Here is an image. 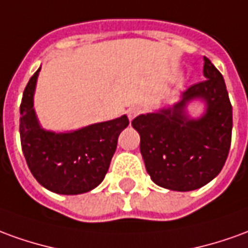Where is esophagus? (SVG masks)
I'll return each mask as SVG.
<instances>
[{
  "label": "esophagus",
  "mask_w": 248,
  "mask_h": 248,
  "mask_svg": "<svg viewBox=\"0 0 248 248\" xmlns=\"http://www.w3.org/2000/svg\"><path fill=\"white\" fill-rule=\"evenodd\" d=\"M141 107L140 106H131L127 108V117H129V119L131 121V119H134L137 117V115H140L141 114Z\"/></svg>",
  "instance_id": "esophagus-1"
}]
</instances>
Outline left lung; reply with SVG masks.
Segmentation results:
<instances>
[{
    "mask_svg": "<svg viewBox=\"0 0 248 248\" xmlns=\"http://www.w3.org/2000/svg\"><path fill=\"white\" fill-rule=\"evenodd\" d=\"M204 82L190 86L173 108L133 119L141 137V154L150 178L172 190H193L214 180L224 166L231 146L232 106L219 70L204 58ZM195 97L207 102L197 121L184 115L185 103Z\"/></svg>",
    "mask_w": 248,
    "mask_h": 248,
    "instance_id": "1",
    "label": "left lung"
}]
</instances>
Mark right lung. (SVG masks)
I'll list each match as a JSON object with an SVG mask.
<instances>
[{
  "label": "right lung",
  "mask_w": 248,
  "mask_h": 248,
  "mask_svg": "<svg viewBox=\"0 0 248 248\" xmlns=\"http://www.w3.org/2000/svg\"><path fill=\"white\" fill-rule=\"evenodd\" d=\"M39 71L29 79L20 106V138L28 168L40 184L55 193L79 195L94 189L106 176L129 118L124 115L63 134L43 130L33 111Z\"/></svg>",
  "instance_id": "obj_1"
}]
</instances>
